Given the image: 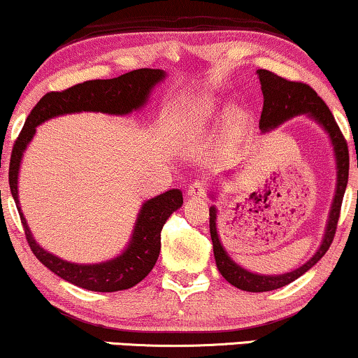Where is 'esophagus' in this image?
I'll use <instances>...</instances> for the list:
<instances>
[{
  "instance_id": "esophagus-1",
  "label": "esophagus",
  "mask_w": 358,
  "mask_h": 358,
  "mask_svg": "<svg viewBox=\"0 0 358 358\" xmlns=\"http://www.w3.org/2000/svg\"><path fill=\"white\" fill-rule=\"evenodd\" d=\"M187 195L190 199H203L205 195H207V187H205V184L200 182V180H195V182L189 185Z\"/></svg>"
}]
</instances>
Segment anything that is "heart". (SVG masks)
<instances>
[{
  "label": "heart",
  "instance_id": "obj_1",
  "mask_svg": "<svg viewBox=\"0 0 358 358\" xmlns=\"http://www.w3.org/2000/svg\"><path fill=\"white\" fill-rule=\"evenodd\" d=\"M218 115V102L215 97H200L192 101L184 109L182 119L179 122L180 134L184 136H190L197 134L212 122ZM248 125V115L243 110L233 112L227 120V135L229 138H236L244 131Z\"/></svg>",
  "mask_w": 358,
  "mask_h": 358
}]
</instances>
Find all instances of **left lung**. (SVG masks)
Returning <instances> with one entry per match:
<instances>
[{"label": "left lung", "instance_id": "1", "mask_svg": "<svg viewBox=\"0 0 358 358\" xmlns=\"http://www.w3.org/2000/svg\"><path fill=\"white\" fill-rule=\"evenodd\" d=\"M256 75L259 81H261V90L264 94V106L261 120H259V129L266 134V131L273 130L275 127L295 115L305 114L311 117L313 120H316L324 129V131L331 138L336 156L337 182L321 246L317 248L315 256L303 264L301 267H298L292 272L280 273V275H259V273H252L246 271V268H243L241 266H238L228 256L222 241H220L217 231V207L215 205L210 207V236H212L215 262H217L220 273L236 288L254 293L277 290V288L288 285V283L296 280L298 277H301L303 273L310 271L324 256L331 246L332 239H334L337 222H339L341 215L342 199H344L347 180H349V148H347V141L344 135H342L339 125L336 124V119L329 110V107L316 94V91L305 85V83L288 81L285 78L277 76L275 73L267 70H257Z\"/></svg>", "mask_w": 358, "mask_h": 358}]
</instances>
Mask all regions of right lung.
I'll list each match as a JSON object with an SVG mask.
<instances>
[{
    "mask_svg": "<svg viewBox=\"0 0 358 358\" xmlns=\"http://www.w3.org/2000/svg\"><path fill=\"white\" fill-rule=\"evenodd\" d=\"M166 78L163 70L140 68L112 80H92L68 87L65 91L47 92L29 114L9 163V187L16 202L26 239L34 256L53 273L73 285L91 292H119L135 287L151 272L161 249V229L166 220L182 207V192L171 189L141 205L129 246L119 256L99 264H75L57 257L38 246L21 212L17 195V176L22 155L36 135V127L53 117L75 112H102L109 115H127L138 110L148 101L153 87Z\"/></svg>",
    "mask_w": 358,
    "mask_h": 358,
    "instance_id": "right-lung-1",
    "label": "right lung"
}]
</instances>
